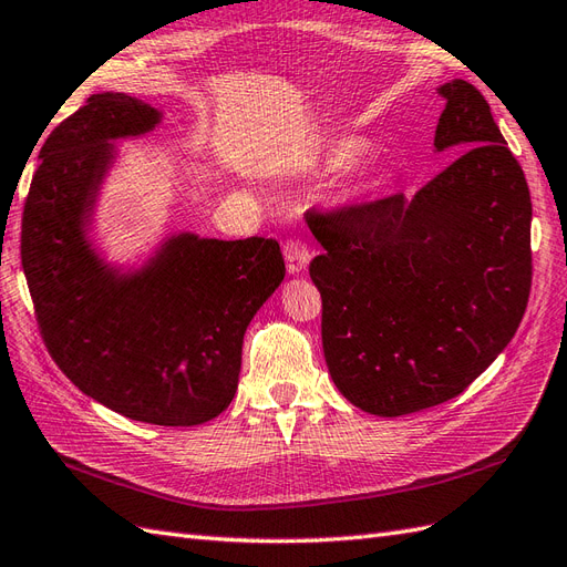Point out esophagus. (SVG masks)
<instances>
[{
  "label": "esophagus",
  "mask_w": 567,
  "mask_h": 567,
  "mask_svg": "<svg viewBox=\"0 0 567 567\" xmlns=\"http://www.w3.org/2000/svg\"><path fill=\"white\" fill-rule=\"evenodd\" d=\"M309 246L301 239H287L285 241V260H287V272L289 275H299L307 270L309 266Z\"/></svg>",
  "instance_id": "34e87169"
}]
</instances>
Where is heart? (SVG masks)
Listing matches in <instances>:
<instances>
[{
  "label": "heart",
  "instance_id": "obj_1",
  "mask_svg": "<svg viewBox=\"0 0 567 567\" xmlns=\"http://www.w3.org/2000/svg\"><path fill=\"white\" fill-rule=\"evenodd\" d=\"M367 153V145L361 143L359 138H342L338 143H332L328 153L323 155V169L326 172H340V169H347L357 165L361 157H364ZM364 188H369V182H361L357 186V192H364Z\"/></svg>",
  "mask_w": 567,
  "mask_h": 567
}]
</instances>
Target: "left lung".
Instances as JSON below:
<instances>
[{
	"mask_svg": "<svg viewBox=\"0 0 567 567\" xmlns=\"http://www.w3.org/2000/svg\"><path fill=\"white\" fill-rule=\"evenodd\" d=\"M445 100L433 151L462 156L414 198L313 217L323 354L354 408L402 416L453 400L513 340L532 287V198L472 83Z\"/></svg>",
	"mask_w": 567,
	"mask_h": 567,
	"instance_id": "8db88e82",
	"label": "left lung"
}]
</instances>
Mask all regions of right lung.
Masks as SVG:
<instances>
[{
  "label": "right lung",
  "mask_w": 567,
  "mask_h": 567,
  "mask_svg": "<svg viewBox=\"0 0 567 567\" xmlns=\"http://www.w3.org/2000/svg\"><path fill=\"white\" fill-rule=\"evenodd\" d=\"M165 112L95 93L40 151L25 198L21 264L52 359L81 393L134 422L198 426L237 393L241 342L285 280L275 239L169 231L136 260H112L95 223L120 141Z\"/></svg>",
  "instance_id": "1"
}]
</instances>
